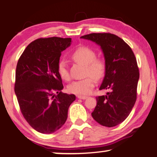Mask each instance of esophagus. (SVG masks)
<instances>
[{
  "instance_id": "1",
  "label": "esophagus",
  "mask_w": 157,
  "mask_h": 157,
  "mask_svg": "<svg viewBox=\"0 0 157 157\" xmlns=\"http://www.w3.org/2000/svg\"><path fill=\"white\" fill-rule=\"evenodd\" d=\"M77 98H80V99H86L87 98H88V97H87V96H80V95H79V96H77Z\"/></svg>"
}]
</instances>
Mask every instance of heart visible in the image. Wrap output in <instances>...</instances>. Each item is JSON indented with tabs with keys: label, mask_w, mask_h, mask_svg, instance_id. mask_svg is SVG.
<instances>
[{
	"label": "heart",
	"mask_w": 157,
	"mask_h": 157,
	"mask_svg": "<svg viewBox=\"0 0 157 157\" xmlns=\"http://www.w3.org/2000/svg\"><path fill=\"white\" fill-rule=\"evenodd\" d=\"M96 52L88 46H79L73 51L71 58L76 62L85 66V75H88L82 80L74 81L68 86L70 93L77 95H87L94 88L95 79L101 80L106 71V61L103 58L96 57ZM59 76L64 80H69V75L64 61H59L58 64Z\"/></svg>",
	"instance_id": "1"
}]
</instances>
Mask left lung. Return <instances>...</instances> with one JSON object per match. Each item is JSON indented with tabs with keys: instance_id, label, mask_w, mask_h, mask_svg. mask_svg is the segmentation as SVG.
Instances as JSON below:
<instances>
[{
	"instance_id": "8db88e82",
	"label": "left lung",
	"mask_w": 157,
	"mask_h": 157,
	"mask_svg": "<svg viewBox=\"0 0 157 157\" xmlns=\"http://www.w3.org/2000/svg\"><path fill=\"white\" fill-rule=\"evenodd\" d=\"M100 45L106 71L99 90H108L106 96L96 97L92 117L103 126L112 128L130 114L137 98L139 69L131 48L111 33H91L80 37Z\"/></svg>"
}]
</instances>
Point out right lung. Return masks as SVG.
Segmentation results:
<instances>
[{"label":"right lung","mask_w":157,"mask_h":157,"mask_svg":"<svg viewBox=\"0 0 157 157\" xmlns=\"http://www.w3.org/2000/svg\"><path fill=\"white\" fill-rule=\"evenodd\" d=\"M71 38H39L27 45L18 61L14 91L21 114L33 129L51 134L64 125L74 94L61 92L58 72L61 52Z\"/></svg>","instance_id":"1"}]
</instances>
